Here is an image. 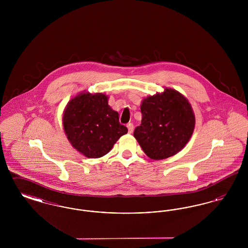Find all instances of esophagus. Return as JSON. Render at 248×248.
I'll list each match as a JSON object with an SVG mask.
<instances>
[{
  "mask_svg": "<svg viewBox=\"0 0 248 248\" xmlns=\"http://www.w3.org/2000/svg\"><path fill=\"white\" fill-rule=\"evenodd\" d=\"M127 128H128V132L129 133H132L133 132V130H134V125H133V124L132 123H129V124H127Z\"/></svg>",
  "mask_w": 248,
  "mask_h": 248,
  "instance_id": "obj_1",
  "label": "esophagus"
}]
</instances>
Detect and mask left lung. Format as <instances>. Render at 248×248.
Here are the masks:
<instances>
[{
    "label": "left lung",
    "mask_w": 248,
    "mask_h": 248,
    "mask_svg": "<svg viewBox=\"0 0 248 248\" xmlns=\"http://www.w3.org/2000/svg\"><path fill=\"white\" fill-rule=\"evenodd\" d=\"M141 124L134 137L148 157L163 160L180 152L189 142L195 116L188 99L172 88L142 100Z\"/></svg>",
    "instance_id": "1"
}]
</instances>
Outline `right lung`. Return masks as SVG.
Segmentation results:
<instances>
[{"instance_id":"1","label":"right lung","mask_w":248,"mask_h":248,"mask_svg":"<svg viewBox=\"0 0 248 248\" xmlns=\"http://www.w3.org/2000/svg\"><path fill=\"white\" fill-rule=\"evenodd\" d=\"M108 99L102 93L83 92L71 99L64 110L65 134L72 147L87 158L104 156L128 131L120 124L118 112Z\"/></svg>"}]
</instances>
